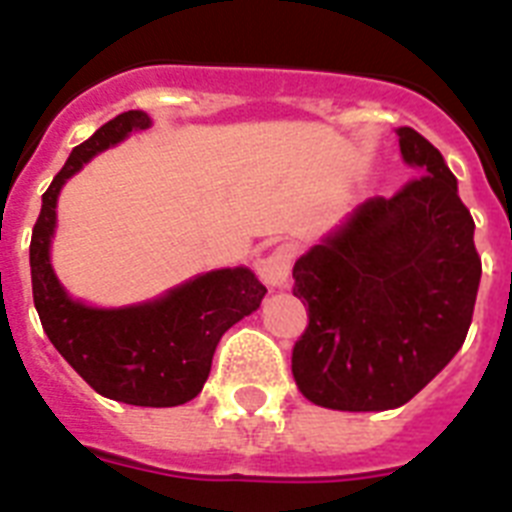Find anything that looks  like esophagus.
Segmentation results:
<instances>
[{
	"mask_svg": "<svg viewBox=\"0 0 512 512\" xmlns=\"http://www.w3.org/2000/svg\"><path fill=\"white\" fill-rule=\"evenodd\" d=\"M292 260H295V247L292 244H279L268 255L257 257L255 268L268 287L284 289L289 281V271H292Z\"/></svg>",
	"mask_w": 512,
	"mask_h": 512,
	"instance_id": "34e87169",
	"label": "esophagus"
}]
</instances>
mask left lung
<instances>
[{
	"instance_id": "left-lung-1",
	"label": "left lung",
	"mask_w": 512,
	"mask_h": 512,
	"mask_svg": "<svg viewBox=\"0 0 512 512\" xmlns=\"http://www.w3.org/2000/svg\"><path fill=\"white\" fill-rule=\"evenodd\" d=\"M396 135L422 177L393 199L364 201L292 271L308 305L292 374L308 401L340 412H385L417 396L462 348L481 284L457 177L420 132Z\"/></svg>"
}]
</instances>
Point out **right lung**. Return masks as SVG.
Listing matches in <instances>:
<instances>
[{
	"mask_svg": "<svg viewBox=\"0 0 512 512\" xmlns=\"http://www.w3.org/2000/svg\"><path fill=\"white\" fill-rule=\"evenodd\" d=\"M151 127L146 111H127L76 146L42 196L31 233L34 305L60 356L90 388L132 406H180L201 393L220 337L263 303L268 289L247 265L196 273L154 300L100 308L68 295L52 268L58 196L95 156Z\"/></svg>",
	"mask_w": 512,
	"mask_h": 512,
	"instance_id": "add662e5",
	"label": "right lung"
}]
</instances>
